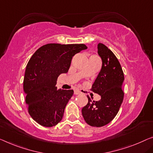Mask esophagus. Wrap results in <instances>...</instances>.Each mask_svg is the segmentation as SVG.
Here are the masks:
<instances>
[{"mask_svg":"<svg viewBox=\"0 0 153 153\" xmlns=\"http://www.w3.org/2000/svg\"><path fill=\"white\" fill-rule=\"evenodd\" d=\"M74 94L75 95H79V94H81V92L79 90L76 89V90L74 91Z\"/></svg>","mask_w":153,"mask_h":153,"instance_id":"1","label":"esophagus"}]
</instances>
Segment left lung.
Segmentation results:
<instances>
[{
  "label": "left lung",
  "mask_w": 153,
  "mask_h": 153,
  "mask_svg": "<svg viewBox=\"0 0 153 153\" xmlns=\"http://www.w3.org/2000/svg\"><path fill=\"white\" fill-rule=\"evenodd\" d=\"M97 53L102 59V69L91 90L101 99L91 101L87 96L88 104L82 109V114L88 125L101 127L111 122L120 110L124 99V76L117 58L108 47L99 43Z\"/></svg>",
  "instance_id": "obj_1"
}]
</instances>
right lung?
I'll use <instances>...</instances> for the list:
<instances>
[{"mask_svg":"<svg viewBox=\"0 0 153 153\" xmlns=\"http://www.w3.org/2000/svg\"><path fill=\"white\" fill-rule=\"evenodd\" d=\"M87 49L84 44H47L40 47L27 63L23 88L31 117L41 126H56L62 119L73 90L57 89L58 76L67 74L73 56Z\"/></svg>","mask_w":153,"mask_h":153,"instance_id":"1","label":"right lung"}]
</instances>
